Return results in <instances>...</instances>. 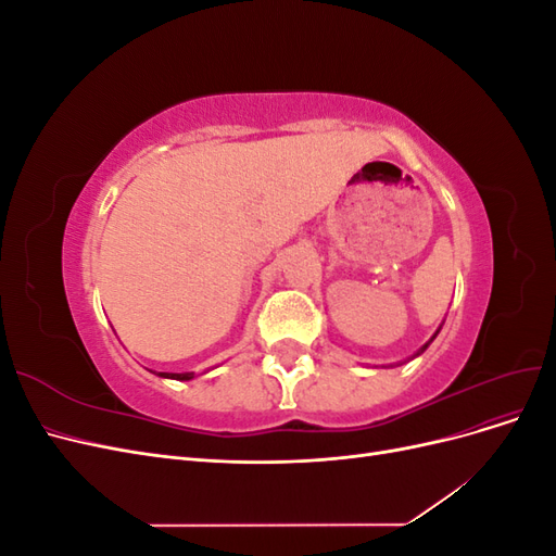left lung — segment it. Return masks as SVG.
Segmentation results:
<instances>
[{
  "label": "left lung",
  "mask_w": 556,
  "mask_h": 556,
  "mask_svg": "<svg viewBox=\"0 0 556 556\" xmlns=\"http://www.w3.org/2000/svg\"><path fill=\"white\" fill-rule=\"evenodd\" d=\"M439 331H441V327H439ZM439 331H435V333H433V336H431V341H433V339H435V336H439ZM431 341H427V343H425V345H422V348H419V350H417V352H415V355H413V357H419V355H422V352H425V350H427V348H429V343H431ZM413 357H410V359H413Z\"/></svg>",
  "instance_id": "left-lung-1"
}]
</instances>
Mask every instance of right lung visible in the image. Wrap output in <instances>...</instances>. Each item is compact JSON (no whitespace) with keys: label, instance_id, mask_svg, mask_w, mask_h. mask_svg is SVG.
I'll return each instance as SVG.
<instances>
[{"label":"right lung","instance_id":"right-lung-1","mask_svg":"<svg viewBox=\"0 0 556 556\" xmlns=\"http://www.w3.org/2000/svg\"><path fill=\"white\" fill-rule=\"evenodd\" d=\"M160 378H172V380H192L194 374H157Z\"/></svg>","mask_w":556,"mask_h":556}]
</instances>
